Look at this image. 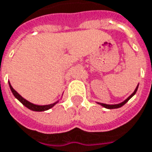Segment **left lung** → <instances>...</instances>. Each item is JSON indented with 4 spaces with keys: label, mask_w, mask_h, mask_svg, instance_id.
<instances>
[{
    "label": "left lung",
    "mask_w": 152,
    "mask_h": 152,
    "mask_svg": "<svg viewBox=\"0 0 152 152\" xmlns=\"http://www.w3.org/2000/svg\"><path fill=\"white\" fill-rule=\"evenodd\" d=\"M137 88H138V85H137V86L136 87V89H135V91L125 100V101H124L123 102H121V103H119V104H114V105H109V104H104V103H101V102H98V104L102 105V107H106V108H108V109H113V108H118V107H123L125 103H127L128 102V101L132 97V96H134L135 95V94L137 93Z\"/></svg>",
    "instance_id": "left-lung-1"
}]
</instances>
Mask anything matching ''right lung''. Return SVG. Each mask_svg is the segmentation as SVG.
Segmentation results:
<instances>
[{
	"label": "right lung",
	"mask_w": 152,
	"mask_h": 152,
	"mask_svg": "<svg viewBox=\"0 0 152 152\" xmlns=\"http://www.w3.org/2000/svg\"><path fill=\"white\" fill-rule=\"evenodd\" d=\"M9 85H10V90H11V92H12V94H14V96L22 103V104L23 105V106H25L26 107H28V109H30V110H32V111H37V112H42V111H45V110H48V109H50V108H51L52 107H54L55 105L57 104L58 102H58H54V103H52V104H49V105H44V106H40V105H36V104H33V103H31V102H29L28 101H27L26 99H24V98H23L13 87H12V86L10 85V83L9 82Z\"/></svg>",
	"instance_id": "right-lung-1"
}]
</instances>
